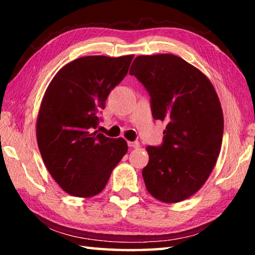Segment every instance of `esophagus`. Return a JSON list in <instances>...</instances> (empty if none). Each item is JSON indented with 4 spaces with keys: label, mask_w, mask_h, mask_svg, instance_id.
<instances>
[{
    "label": "esophagus",
    "mask_w": 255,
    "mask_h": 255,
    "mask_svg": "<svg viewBox=\"0 0 255 255\" xmlns=\"http://www.w3.org/2000/svg\"><path fill=\"white\" fill-rule=\"evenodd\" d=\"M128 146L130 148H139V143L138 141H128Z\"/></svg>",
    "instance_id": "1"
}]
</instances>
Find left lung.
Returning a JSON list of instances; mask_svg holds the SVG:
<instances>
[{"instance_id": "left-lung-1", "label": "left lung", "mask_w": 255, "mask_h": 255, "mask_svg": "<svg viewBox=\"0 0 255 255\" xmlns=\"http://www.w3.org/2000/svg\"><path fill=\"white\" fill-rule=\"evenodd\" d=\"M129 74L150 96L153 118L166 123L163 144L147 146V191L165 204L188 199L205 184L222 147L224 116L204 73L171 54L137 56Z\"/></svg>"}]
</instances>
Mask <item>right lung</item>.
<instances>
[{"mask_svg":"<svg viewBox=\"0 0 255 255\" xmlns=\"http://www.w3.org/2000/svg\"><path fill=\"white\" fill-rule=\"evenodd\" d=\"M132 58H77L60 68L46 90L37 117V143L47 170L68 195L97 196L127 153L124 138L106 137L96 128L99 112Z\"/></svg>","mask_w":255,"mask_h":255,"instance_id":"obj_1","label":"right lung"}]
</instances>
